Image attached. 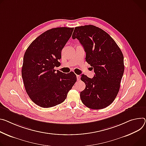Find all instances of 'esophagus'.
Segmentation results:
<instances>
[{"label": "esophagus", "instance_id": "esophagus-1", "mask_svg": "<svg viewBox=\"0 0 146 146\" xmlns=\"http://www.w3.org/2000/svg\"><path fill=\"white\" fill-rule=\"evenodd\" d=\"M77 81L80 80V76L79 75H77Z\"/></svg>", "mask_w": 146, "mask_h": 146}]
</instances>
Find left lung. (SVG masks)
<instances>
[{
    "mask_svg": "<svg viewBox=\"0 0 146 146\" xmlns=\"http://www.w3.org/2000/svg\"><path fill=\"white\" fill-rule=\"evenodd\" d=\"M72 38L83 45L86 60L95 73L92 78L82 75L86 84L80 92L82 102L90 109L107 107L117 95L124 72L121 49L107 33L92 25L75 27Z\"/></svg>",
    "mask_w": 146,
    "mask_h": 146,
    "instance_id": "obj_1",
    "label": "left lung"
}]
</instances>
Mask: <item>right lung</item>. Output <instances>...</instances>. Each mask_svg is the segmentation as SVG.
Segmentation results:
<instances>
[{
  "instance_id": "1",
  "label": "right lung",
  "mask_w": 146,
  "mask_h": 146,
  "mask_svg": "<svg viewBox=\"0 0 146 146\" xmlns=\"http://www.w3.org/2000/svg\"><path fill=\"white\" fill-rule=\"evenodd\" d=\"M74 28L50 29L30 45L23 58L21 75L30 99L42 108L63 102L76 82V74L54 69L59 64L61 51L71 37Z\"/></svg>"
}]
</instances>
